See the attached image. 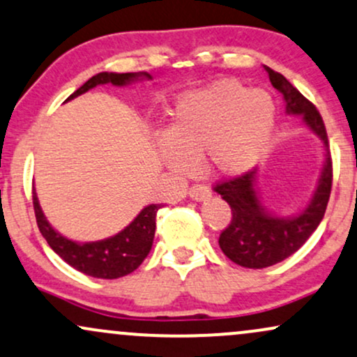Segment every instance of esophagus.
Listing matches in <instances>:
<instances>
[{
	"label": "esophagus",
	"mask_w": 357,
	"mask_h": 357,
	"mask_svg": "<svg viewBox=\"0 0 357 357\" xmlns=\"http://www.w3.org/2000/svg\"><path fill=\"white\" fill-rule=\"evenodd\" d=\"M211 188H208L205 183H194L190 188H188V195L194 200H205L211 197Z\"/></svg>",
	"instance_id": "obj_1"
}]
</instances>
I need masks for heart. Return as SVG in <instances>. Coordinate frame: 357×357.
I'll return each instance as SVG.
<instances>
[{
    "label": "heart",
    "instance_id": "obj_1",
    "mask_svg": "<svg viewBox=\"0 0 357 357\" xmlns=\"http://www.w3.org/2000/svg\"><path fill=\"white\" fill-rule=\"evenodd\" d=\"M274 121L269 93L219 79L178 96L170 112L169 137L158 140V150L172 169H190L202 155L215 174L238 175L266 153Z\"/></svg>",
    "mask_w": 357,
    "mask_h": 357
}]
</instances>
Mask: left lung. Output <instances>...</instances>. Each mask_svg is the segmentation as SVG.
I'll list each match as a JSON object with an SVG mask.
<instances>
[{
	"label": "left lung",
	"instance_id": "8db88e82",
	"mask_svg": "<svg viewBox=\"0 0 357 357\" xmlns=\"http://www.w3.org/2000/svg\"><path fill=\"white\" fill-rule=\"evenodd\" d=\"M266 71L272 86L286 100L287 113L303 115L305 123L324 142L326 165L309 207L292 219H279L262 207L254 188L255 172L252 170L213 185V192L220 194L232 211V219L219 237L222 252L232 262L249 269L274 266L297 252L321 224L333 188V158L321 113L284 75L269 66H266Z\"/></svg>",
	"mask_w": 357,
	"mask_h": 357
}]
</instances>
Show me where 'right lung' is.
Here are the masks:
<instances>
[{
    "mask_svg": "<svg viewBox=\"0 0 357 357\" xmlns=\"http://www.w3.org/2000/svg\"><path fill=\"white\" fill-rule=\"evenodd\" d=\"M138 75L140 73H107V71L98 73L88 79L85 85L79 86L73 95H70L68 100L85 93L96 85H103V83H112V85L119 86L127 85ZM144 77L150 78V75L144 73ZM160 207V204H152L145 207L127 229H123L120 234L110 238L77 244V242L68 241L52 229V225L46 222L43 212H41L36 194L33 192V208H35L36 224L48 245L73 269L98 279L123 278L145 261L150 249H152L155 220H157V212Z\"/></svg>",
    "mask_w": 357,
    "mask_h": 357,
    "instance_id": "1",
    "label": "right lung"
}]
</instances>
